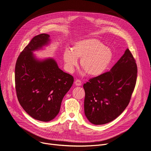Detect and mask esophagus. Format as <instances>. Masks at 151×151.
Listing matches in <instances>:
<instances>
[{
    "mask_svg": "<svg viewBox=\"0 0 151 151\" xmlns=\"http://www.w3.org/2000/svg\"><path fill=\"white\" fill-rule=\"evenodd\" d=\"M75 84L76 86H81V84H82L81 81L79 80V79H76V81H75Z\"/></svg>",
    "mask_w": 151,
    "mask_h": 151,
    "instance_id": "esophagus-1",
    "label": "esophagus"
}]
</instances>
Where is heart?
<instances>
[{
	"label": "heart",
	"instance_id": "obj_1",
	"mask_svg": "<svg viewBox=\"0 0 151 151\" xmlns=\"http://www.w3.org/2000/svg\"><path fill=\"white\" fill-rule=\"evenodd\" d=\"M113 57L111 50L96 38L78 41L74 43L72 50L66 49L63 54L68 71L73 70L78 64V58H81V68L91 76L102 74L110 65Z\"/></svg>",
	"mask_w": 151,
	"mask_h": 151
}]
</instances>
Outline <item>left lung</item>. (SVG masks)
<instances>
[{
    "mask_svg": "<svg viewBox=\"0 0 151 151\" xmlns=\"http://www.w3.org/2000/svg\"><path fill=\"white\" fill-rule=\"evenodd\" d=\"M137 75L135 60L127 49L110 71L84 84V113L89 122L104 125L119 116L129 103Z\"/></svg>",
    "mask_w": 151,
    "mask_h": 151,
    "instance_id": "1",
    "label": "left lung"
}]
</instances>
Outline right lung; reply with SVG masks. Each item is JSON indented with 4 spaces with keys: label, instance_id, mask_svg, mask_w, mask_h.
<instances>
[{
    "label": "right lung",
    "instance_id": "1",
    "mask_svg": "<svg viewBox=\"0 0 151 151\" xmlns=\"http://www.w3.org/2000/svg\"><path fill=\"white\" fill-rule=\"evenodd\" d=\"M50 35L35 36L20 53L15 67L18 101L32 118L49 122L60 112L62 100L73 83V77L64 72L53 58L40 60L33 52L50 42Z\"/></svg>",
    "mask_w": 151,
    "mask_h": 151
}]
</instances>
